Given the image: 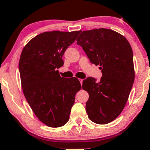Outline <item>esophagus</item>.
I'll use <instances>...</instances> for the list:
<instances>
[{
	"mask_svg": "<svg viewBox=\"0 0 150 150\" xmlns=\"http://www.w3.org/2000/svg\"><path fill=\"white\" fill-rule=\"evenodd\" d=\"M79 80H80V82L81 85H82V82H83L82 79H79Z\"/></svg>",
	"mask_w": 150,
	"mask_h": 150,
	"instance_id": "esophagus-1",
	"label": "esophagus"
}]
</instances>
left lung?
I'll return each mask as SVG.
<instances>
[{
    "instance_id": "1",
    "label": "left lung",
    "mask_w": 150,
    "mask_h": 150,
    "mask_svg": "<svg viewBox=\"0 0 150 150\" xmlns=\"http://www.w3.org/2000/svg\"><path fill=\"white\" fill-rule=\"evenodd\" d=\"M80 33L77 44L102 72L99 82L91 77L83 81L82 88L89 95L86 110L94 123L106 124L120 115L132 89V49L123 35L112 30L99 28Z\"/></svg>"
}]
</instances>
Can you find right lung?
<instances>
[{"label":"right lung","mask_w":150,"mask_h":150,"mask_svg":"<svg viewBox=\"0 0 150 150\" xmlns=\"http://www.w3.org/2000/svg\"><path fill=\"white\" fill-rule=\"evenodd\" d=\"M80 31H50L30 40L19 63L21 86L26 100L40 121L60 127L69 120L75 94L81 89L76 77L64 78L57 69L62 57Z\"/></svg>","instance_id":"obj_1"}]
</instances>
